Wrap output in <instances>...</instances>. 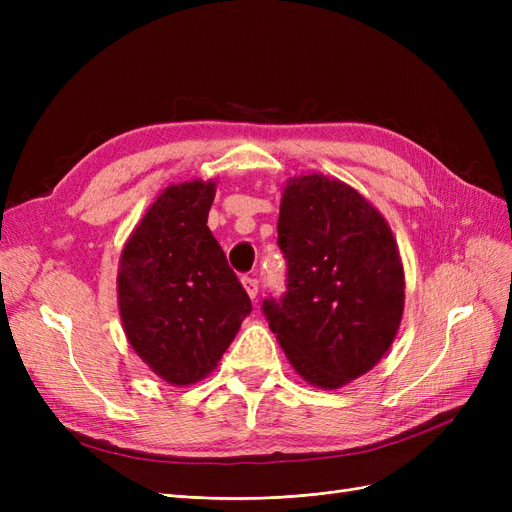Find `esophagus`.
<instances>
[{
    "mask_svg": "<svg viewBox=\"0 0 512 512\" xmlns=\"http://www.w3.org/2000/svg\"><path fill=\"white\" fill-rule=\"evenodd\" d=\"M241 284H243L245 292L250 294V299H256V294H258V280H256V277L245 275V277H241Z\"/></svg>",
    "mask_w": 512,
    "mask_h": 512,
    "instance_id": "obj_1",
    "label": "esophagus"
}]
</instances>
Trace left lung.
I'll return each instance as SVG.
<instances>
[{"label": "left lung", "mask_w": 512, "mask_h": 512, "mask_svg": "<svg viewBox=\"0 0 512 512\" xmlns=\"http://www.w3.org/2000/svg\"><path fill=\"white\" fill-rule=\"evenodd\" d=\"M277 245L282 299H265L271 331L297 374L318 389L363 376L391 348L404 316V265L382 213L344 181L292 177Z\"/></svg>", "instance_id": "obj_1"}]
</instances>
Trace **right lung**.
<instances>
[{
  "instance_id": "1",
  "label": "right lung",
  "mask_w": 512,
  "mask_h": 512,
  "mask_svg": "<svg viewBox=\"0 0 512 512\" xmlns=\"http://www.w3.org/2000/svg\"><path fill=\"white\" fill-rule=\"evenodd\" d=\"M213 198V181L168 185L119 260L123 331L153 374L175 386L207 378L252 312L207 226Z\"/></svg>"
}]
</instances>
